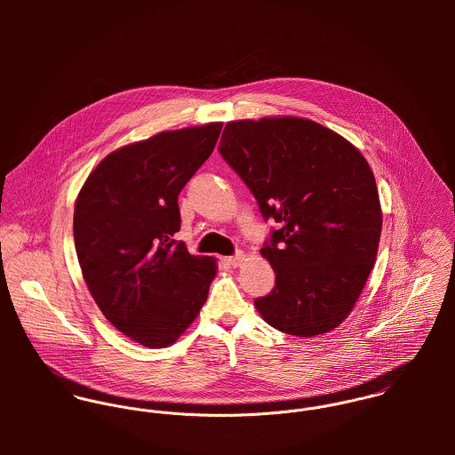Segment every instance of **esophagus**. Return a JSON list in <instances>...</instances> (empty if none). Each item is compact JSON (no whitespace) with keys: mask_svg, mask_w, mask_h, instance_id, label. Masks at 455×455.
<instances>
[{"mask_svg":"<svg viewBox=\"0 0 455 455\" xmlns=\"http://www.w3.org/2000/svg\"><path fill=\"white\" fill-rule=\"evenodd\" d=\"M243 259H245V256H243L242 252H238V254L233 256V258H226V262H228L229 266H233V267H238V266H242Z\"/></svg>","mask_w":455,"mask_h":455,"instance_id":"esophagus-1","label":"esophagus"}]
</instances>
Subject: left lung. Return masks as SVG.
Here are the masks:
<instances>
[{"label":"left lung","mask_w":455,"mask_h":455,"mask_svg":"<svg viewBox=\"0 0 455 455\" xmlns=\"http://www.w3.org/2000/svg\"><path fill=\"white\" fill-rule=\"evenodd\" d=\"M219 152L280 224L260 254L275 287L254 301L278 331L314 338L352 312L377 259L382 208L368 161L301 117L228 123Z\"/></svg>","instance_id":"1"}]
</instances>
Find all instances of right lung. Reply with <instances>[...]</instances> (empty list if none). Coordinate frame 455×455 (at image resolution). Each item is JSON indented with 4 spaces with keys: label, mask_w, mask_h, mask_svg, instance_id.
Returning <instances> with one entry per match:
<instances>
[{
    "label": "right lung",
    "mask_w": 455,
    "mask_h": 455,
    "mask_svg": "<svg viewBox=\"0 0 455 455\" xmlns=\"http://www.w3.org/2000/svg\"><path fill=\"white\" fill-rule=\"evenodd\" d=\"M222 123L164 131L108 154L82 186L73 213L84 280L107 321L136 343L163 348L193 324L215 259L191 256L179 195L210 157Z\"/></svg>",
    "instance_id": "obj_1"
}]
</instances>
